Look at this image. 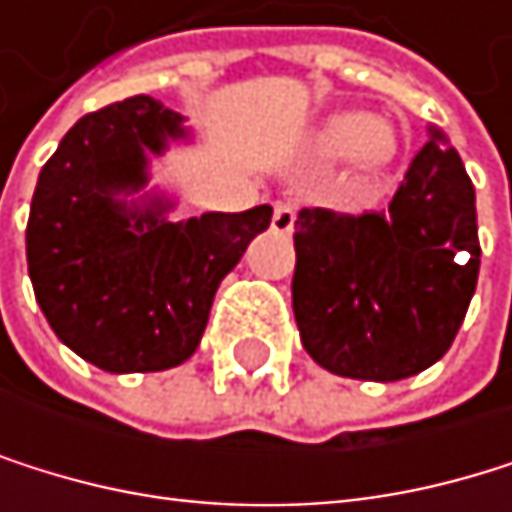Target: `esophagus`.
Returning a JSON list of instances; mask_svg holds the SVG:
<instances>
[{"instance_id":"obj_1","label":"esophagus","mask_w":512,"mask_h":512,"mask_svg":"<svg viewBox=\"0 0 512 512\" xmlns=\"http://www.w3.org/2000/svg\"><path fill=\"white\" fill-rule=\"evenodd\" d=\"M273 230L282 233V236H288L294 230V208L288 202H276V208H273Z\"/></svg>"}]
</instances>
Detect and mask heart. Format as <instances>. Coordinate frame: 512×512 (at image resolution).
<instances>
[{"label": "heart", "mask_w": 512, "mask_h": 512, "mask_svg": "<svg viewBox=\"0 0 512 512\" xmlns=\"http://www.w3.org/2000/svg\"><path fill=\"white\" fill-rule=\"evenodd\" d=\"M313 153L325 162L353 159L362 171H381L399 153V134L390 119L368 113H338L313 134Z\"/></svg>", "instance_id": "obj_1"}]
</instances>
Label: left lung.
I'll return each instance as SVG.
<instances>
[{
	"instance_id": "8db88e82",
	"label": "left lung",
	"mask_w": 512,
	"mask_h": 512,
	"mask_svg": "<svg viewBox=\"0 0 512 512\" xmlns=\"http://www.w3.org/2000/svg\"><path fill=\"white\" fill-rule=\"evenodd\" d=\"M291 307L301 344L331 375L402 381L439 362L479 279L476 190L430 128L387 211L301 208Z\"/></svg>"
}]
</instances>
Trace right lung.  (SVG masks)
I'll return each instance as SVG.
<instances>
[{
    "instance_id": "add662e5",
    "label": "right lung",
    "mask_w": 512,
    "mask_h": 512,
    "mask_svg": "<svg viewBox=\"0 0 512 512\" xmlns=\"http://www.w3.org/2000/svg\"><path fill=\"white\" fill-rule=\"evenodd\" d=\"M184 141V116L137 94L82 116L39 171L27 224L36 301L57 338L110 375L187 362L221 279L273 218L254 205L171 221L174 199L147 190L150 156Z\"/></svg>"
}]
</instances>
